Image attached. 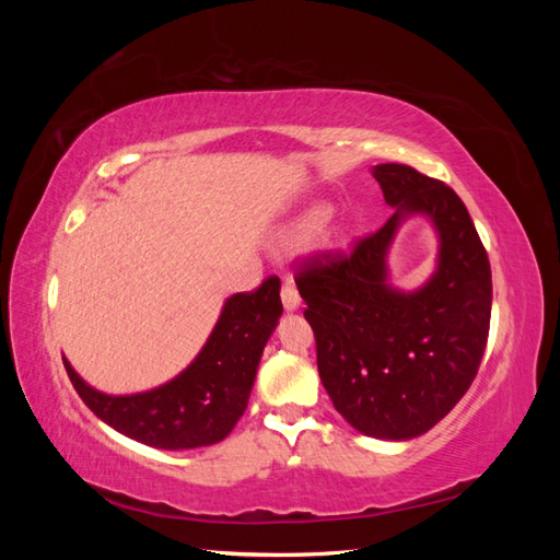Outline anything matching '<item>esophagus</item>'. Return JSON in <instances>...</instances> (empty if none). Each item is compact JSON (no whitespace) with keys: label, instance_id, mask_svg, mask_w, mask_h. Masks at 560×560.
<instances>
[{"label":"esophagus","instance_id":"esophagus-1","mask_svg":"<svg viewBox=\"0 0 560 560\" xmlns=\"http://www.w3.org/2000/svg\"><path fill=\"white\" fill-rule=\"evenodd\" d=\"M280 296H282V306H284V311L287 313H294V311H299V303H301V299H299V292H296V284L287 278L284 282H282V292H280Z\"/></svg>","mask_w":560,"mask_h":560}]
</instances>
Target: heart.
<instances>
[{"mask_svg": "<svg viewBox=\"0 0 560 560\" xmlns=\"http://www.w3.org/2000/svg\"><path fill=\"white\" fill-rule=\"evenodd\" d=\"M329 217H331L329 206H315L306 210L290 229L282 233V247L296 249V247L311 245L319 235V231L329 222Z\"/></svg>", "mask_w": 560, "mask_h": 560, "instance_id": "b5f03b06", "label": "heart"}]
</instances>
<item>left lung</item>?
Wrapping results in <instances>:
<instances>
[{
  "label": "left lung",
  "instance_id": "obj_1",
  "mask_svg": "<svg viewBox=\"0 0 560 560\" xmlns=\"http://www.w3.org/2000/svg\"><path fill=\"white\" fill-rule=\"evenodd\" d=\"M371 175L395 214L350 257L308 264L296 287L336 411L366 436L406 442L432 430L477 376L493 282L479 233L451 186L401 163L374 165ZM411 215L431 219L440 249L435 273L404 293L388 282L386 254Z\"/></svg>",
  "mask_w": 560,
  "mask_h": 560
}]
</instances>
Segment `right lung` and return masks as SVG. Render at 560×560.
Segmentation results:
<instances>
[{"label": "right lung", "mask_w": 560, "mask_h": 560, "mask_svg": "<svg viewBox=\"0 0 560 560\" xmlns=\"http://www.w3.org/2000/svg\"><path fill=\"white\" fill-rule=\"evenodd\" d=\"M282 315L280 280L224 301L206 346L167 383L132 395H107L62 358L67 376L89 409L135 442L186 451L222 442L247 409L264 348Z\"/></svg>", "instance_id": "right-lung-1"}]
</instances>
